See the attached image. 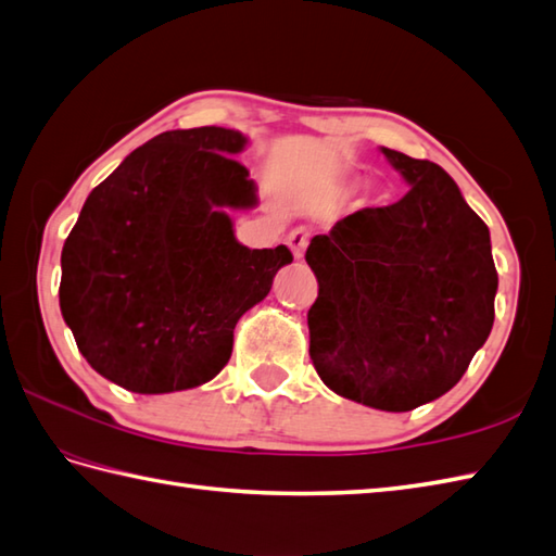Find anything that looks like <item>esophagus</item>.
Here are the masks:
<instances>
[{
    "mask_svg": "<svg viewBox=\"0 0 556 556\" xmlns=\"http://www.w3.org/2000/svg\"><path fill=\"white\" fill-rule=\"evenodd\" d=\"M287 243L291 248V253L296 260L303 257L305 253V245H308V231L305 229H293L289 236H287Z\"/></svg>",
    "mask_w": 556,
    "mask_h": 556,
    "instance_id": "34e87169",
    "label": "esophagus"
}]
</instances>
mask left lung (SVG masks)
I'll use <instances>...</instances> for the list:
<instances>
[{
  "instance_id": "left-lung-1",
  "label": "left lung",
  "mask_w": 556,
  "mask_h": 556,
  "mask_svg": "<svg viewBox=\"0 0 556 556\" xmlns=\"http://www.w3.org/2000/svg\"><path fill=\"white\" fill-rule=\"evenodd\" d=\"M410 186L363 207L305 251L317 277L311 361L334 394L413 410L452 389L494 323L490 229L440 164L382 148Z\"/></svg>"
}]
</instances>
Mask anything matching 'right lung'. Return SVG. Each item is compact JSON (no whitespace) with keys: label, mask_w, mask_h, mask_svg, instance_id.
Here are the masks:
<instances>
[{"label":"right lung","mask_w":556,"mask_h":556,"mask_svg":"<svg viewBox=\"0 0 556 556\" xmlns=\"http://www.w3.org/2000/svg\"><path fill=\"white\" fill-rule=\"evenodd\" d=\"M245 143L222 126L155 136L92 188L68 233L59 308L90 368L128 392L210 382L239 317L293 260L236 241L229 210L257 205L233 160Z\"/></svg>","instance_id":"1"}]
</instances>
